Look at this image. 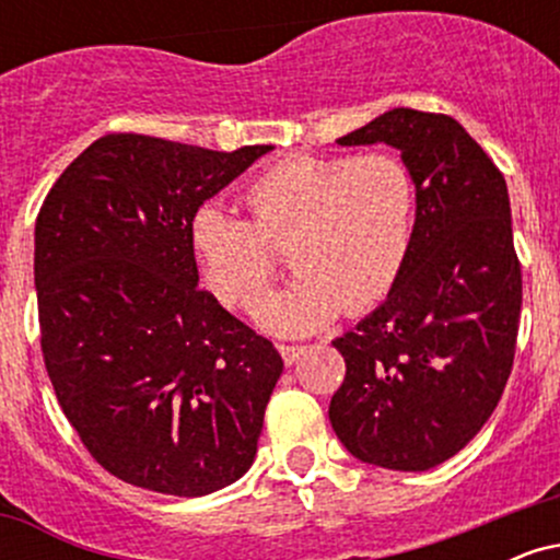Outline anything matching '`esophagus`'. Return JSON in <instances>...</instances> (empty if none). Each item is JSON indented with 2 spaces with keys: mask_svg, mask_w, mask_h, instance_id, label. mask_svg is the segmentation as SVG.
Masks as SVG:
<instances>
[{
  "mask_svg": "<svg viewBox=\"0 0 560 560\" xmlns=\"http://www.w3.org/2000/svg\"><path fill=\"white\" fill-rule=\"evenodd\" d=\"M279 352H281V358H284V363L292 365L300 361V355H305L307 347L305 345H279Z\"/></svg>",
  "mask_w": 560,
  "mask_h": 560,
  "instance_id": "esophagus-1",
  "label": "esophagus"
}]
</instances>
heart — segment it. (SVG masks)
<instances>
[{"label":"heart","mask_w":560,"mask_h":560,"mask_svg":"<svg viewBox=\"0 0 560 560\" xmlns=\"http://www.w3.org/2000/svg\"><path fill=\"white\" fill-rule=\"evenodd\" d=\"M253 221L205 202L189 218L191 253L213 294L249 307L271 287L292 242L298 279L255 311L276 334H307L342 313L361 316L384 302L408 262L416 184L392 152L292 155L244 191Z\"/></svg>","instance_id":"heart-1"}]
</instances>
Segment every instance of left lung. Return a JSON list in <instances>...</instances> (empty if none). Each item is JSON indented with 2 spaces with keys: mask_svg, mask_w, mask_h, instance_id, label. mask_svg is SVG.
I'll return each mask as SVG.
<instances>
[{
  "mask_svg": "<svg viewBox=\"0 0 560 560\" xmlns=\"http://www.w3.org/2000/svg\"><path fill=\"white\" fill-rule=\"evenodd\" d=\"M392 144L416 184V226L400 279L334 347L345 382L329 421L363 464L427 471L490 419L513 369L522 262L503 173L466 128L410 107L337 144Z\"/></svg>",
  "mask_w": 560,
  "mask_h": 560,
  "instance_id": "1",
  "label": "left lung"
}]
</instances>
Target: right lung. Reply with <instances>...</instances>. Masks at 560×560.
<instances>
[{
	"label": "right lung",
	"instance_id": "obj_1",
	"mask_svg": "<svg viewBox=\"0 0 560 560\" xmlns=\"http://www.w3.org/2000/svg\"><path fill=\"white\" fill-rule=\"evenodd\" d=\"M271 150L107 133L38 210L44 365L83 447L128 485L199 498L253 466L284 361L197 287L189 218Z\"/></svg>",
	"mask_w": 560,
	"mask_h": 560
}]
</instances>
